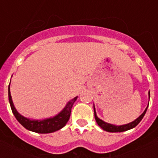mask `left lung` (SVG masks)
<instances>
[{
    "label": "left lung",
    "mask_w": 158,
    "mask_h": 158,
    "mask_svg": "<svg viewBox=\"0 0 158 158\" xmlns=\"http://www.w3.org/2000/svg\"><path fill=\"white\" fill-rule=\"evenodd\" d=\"M148 96L150 98V93H148ZM148 107L145 109V110L143 111L142 115H140L139 117L137 118L136 120H134L133 122L129 123L127 125H120V126H116V125H110V124H108V123L104 122L103 120H100L98 116H97L96 111H95V108H94V116H95V120H96L98 125L100 126V127L102 129V130L107 131V132H111V133H115V132H123V131H126V130H129L130 129H133L135 128L136 125L139 124V123L142 120L143 117L144 116L145 113L147 111Z\"/></svg>",
    "instance_id": "left-lung-1"
}]
</instances>
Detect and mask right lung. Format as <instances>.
I'll return each instance as SVG.
<instances>
[{
  "label": "right lung",
  "mask_w": 158,
  "mask_h": 158,
  "mask_svg": "<svg viewBox=\"0 0 158 158\" xmlns=\"http://www.w3.org/2000/svg\"><path fill=\"white\" fill-rule=\"evenodd\" d=\"M8 95L11 110L15 116L16 120H18L25 129L30 130V131H33V132L39 133V134L52 133L64 127L69 120L70 113H71V108L74 105V102L76 101L77 99V97H75L74 98L72 99L71 101H69L61 112L59 113L58 115L54 116L53 118H49V119H46V120H31L29 119L23 117V115H21L15 108L12 98H11L10 85H9L8 88Z\"/></svg>",
  "instance_id": "1"
}]
</instances>
